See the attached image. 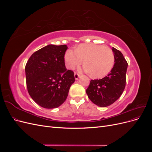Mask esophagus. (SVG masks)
Returning <instances> with one entry per match:
<instances>
[{"label":"esophagus","mask_w":152,"mask_h":152,"mask_svg":"<svg viewBox=\"0 0 152 152\" xmlns=\"http://www.w3.org/2000/svg\"><path fill=\"white\" fill-rule=\"evenodd\" d=\"M74 77H75V79L76 80H77V79L79 78L80 75H79V73H77L75 72V73H74Z\"/></svg>","instance_id":"obj_1"}]
</instances>
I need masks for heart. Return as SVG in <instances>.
<instances>
[{"instance_id":"b5f03b06","label":"heart","mask_w":152,"mask_h":152,"mask_svg":"<svg viewBox=\"0 0 152 152\" xmlns=\"http://www.w3.org/2000/svg\"><path fill=\"white\" fill-rule=\"evenodd\" d=\"M65 65L73 70L83 60L84 70L94 79L107 75L112 70L115 63L113 50L103 45L82 44L75 48V52L68 49L65 53Z\"/></svg>"}]
</instances>
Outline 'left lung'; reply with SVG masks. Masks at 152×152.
<instances>
[{
    "label": "left lung",
    "instance_id": "8db88e82",
    "mask_svg": "<svg viewBox=\"0 0 152 152\" xmlns=\"http://www.w3.org/2000/svg\"><path fill=\"white\" fill-rule=\"evenodd\" d=\"M115 63L107 76L91 80L86 93L92 102L100 107L111 105L120 98L125 89L128 64L120 50L112 48Z\"/></svg>",
    "mask_w": 152,
    "mask_h": 152
}]
</instances>
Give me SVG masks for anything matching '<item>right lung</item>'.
<instances>
[{"label": "right lung", "mask_w": 152, "mask_h": 152, "mask_svg": "<svg viewBox=\"0 0 152 152\" xmlns=\"http://www.w3.org/2000/svg\"><path fill=\"white\" fill-rule=\"evenodd\" d=\"M67 45H48L30 57L25 66L26 87L34 102L45 108H58L67 98L75 82L74 73L66 70Z\"/></svg>", "instance_id": "1"}]
</instances>
